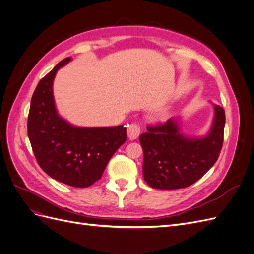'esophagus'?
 <instances>
[{
	"label": "esophagus",
	"instance_id": "1",
	"mask_svg": "<svg viewBox=\"0 0 254 254\" xmlns=\"http://www.w3.org/2000/svg\"><path fill=\"white\" fill-rule=\"evenodd\" d=\"M141 133V128L137 124H130L127 127V135L129 137V140H136L139 137Z\"/></svg>",
	"mask_w": 254,
	"mask_h": 254
}]
</instances>
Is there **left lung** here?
I'll list each match as a JSON object with an SVG mask.
<instances>
[{"instance_id": "1", "label": "left lung", "mask_w": 254, "mask_h": 254, "mask_svg": "<svg viewBox=\"0 0 254 254\" xmlns=\"http://www.w3.org/2000/svg\"><path fill=\"white\" fill-rule=\"evenodd\" d=\"M214 117L210 130L200 136L184 134L181 119L147 127L140 135L144 152V180L152 189L177 190L198 181L216 162L224 142L225 110L212 104Z\"/></svg>"}]
</instances>
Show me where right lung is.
<instances>
[{
    "instance_id": "add662e5",
    "label": "right lung",
    "mask_w": 254,
    "mask_h": 254,
    "mask_svg": "<svg viewBox=\"0 0 254 254\" xmlns=\"http://www.w3.org/2000/svg\"><path fill=\"white\" fill-rule=\"evenodd\" d=\"M64 59L39 81L30 102L28 139L38 164L53 179L74 188H88L101 177L113 153L127 139L124 125L79 127L60 117L53 93Z\"/></svg>"
}]
</instances>
